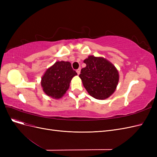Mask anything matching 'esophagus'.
Segmentation results:
<instances>
[{"instance_id":"obj_1","label":"esophagus","mask_w":157,"mask_h":157,"mask_svg":"<svg viewBox=\"0 0 157 157\" xmlns=\"http://www.w3.org/2000/svg\"><path fill=\"white\" fill-rule=\"evenodd\" d=\"M77 71V74H78V75H79V74L80 73V68H78V69H77V71Z\"/></svg>"}]
</instances>
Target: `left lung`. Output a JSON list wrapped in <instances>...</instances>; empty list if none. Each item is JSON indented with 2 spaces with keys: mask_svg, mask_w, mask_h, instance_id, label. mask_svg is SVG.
Segmentation results:
<instances>
[{
  "mask_svg": "<svg viewBox=\"0 0 157 157\" xmlns=\"http://www.w3.org/2000/svg\"><path fill=\"white\" fill-rule=\"evenodd\" d=\"M86 67L79 77L88 93L97 99H105L115 91L119 80L118 70L110 61L101 57L90 56L84 60Z\"/></svg>",
  "mask_w": 157,
  "mask_h": 157,
  "instance_id": "left-lung-1",
  "label": "left lung"
}]
</instances>
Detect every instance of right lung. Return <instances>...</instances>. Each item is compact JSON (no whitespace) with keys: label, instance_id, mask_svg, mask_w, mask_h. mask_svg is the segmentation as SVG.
Here are the masks:
<instances>
[{"label":"right lung","instance_id":"add662e5","mask_svg":"<svg viewBox=\"0 0 157 157\" xmlns=\"http://www.w3.org/2000/svg\"><path fill=\"white\" fill-rule=\"evenodd\" d=\"M77 75L69 61H56L42 76L41 86L47 96L59 99L67 92L71 79Z\"/></svg>","mask_w":157,"mask_h":157}]
</instances>
